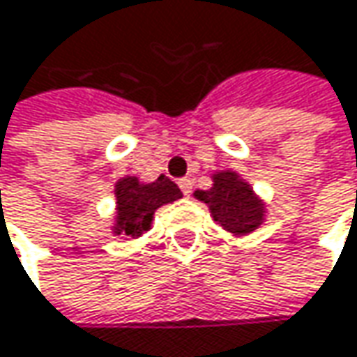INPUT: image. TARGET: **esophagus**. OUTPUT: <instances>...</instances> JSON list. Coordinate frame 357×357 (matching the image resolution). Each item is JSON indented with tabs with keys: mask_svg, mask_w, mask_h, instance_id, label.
Masks as SVG:
<instances>
[{
	"mask_svg": "<svg viewBox=\"0 0 357 357\" xmlns=\"http://www.w3.org/2000/svg\"><path fill=\"white\" fill-rule=\"evenodd\" d=\"M178 185L179 190L183 192V196H190V194H192V179L190 178H181L178 181Z\"/></svg>",
	"mask_w": 357,
	"mask_h": 357,
	"instance_id": "34e87169",
	"label": "esophagus"
}]
</instances>
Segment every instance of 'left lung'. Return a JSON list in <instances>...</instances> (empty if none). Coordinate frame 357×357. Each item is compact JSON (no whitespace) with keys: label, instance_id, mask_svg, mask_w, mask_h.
Wrapping results in <instances>:
<instances>
[{"label":"left lung","instance_id":"8db88e82","mask_svg":"<svg viewBox=\"0 0 357 357\" xmlns=\"http://www.w3.org/2000/svg\"><path fill=\"white\" fill-rule=\"evenodd\" d=\"M211 190H198L194 196L208 204L214 220L233 235H247L264 220V204L255 198L253 190L233 172L214 176Z\"/></svg>","mask_w":357,"mask_h":357}]
</instances>
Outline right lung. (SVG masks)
I'll list each match as a JSON object with an SVG mask.
<instances>
[{
    "label": "right lung",
    "instance_id": "1",
    "mask_svg": "<svg viewBox=\"0 0 357 357\" xmlns=\"http://www.w3.org/2000/svg\"><path fill=\"white\" fill-rule=\"evenodd\" d=\"M181 198L179 188L165 176L151 183H141L137 178H124L116 183L118 218L114 233L122 237H141L151 227L153 214L159 206Z\"/></svg>",
    "mask_w": 357,
    "mask_h": 357
}]
</instances>
